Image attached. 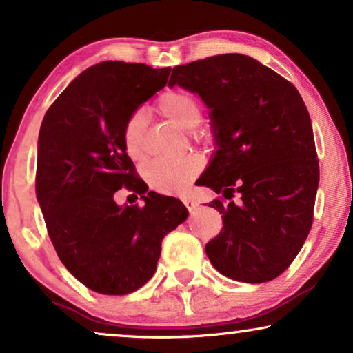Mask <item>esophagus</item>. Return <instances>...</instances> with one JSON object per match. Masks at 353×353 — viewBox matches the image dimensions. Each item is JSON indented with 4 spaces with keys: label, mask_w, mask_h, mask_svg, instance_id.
Listing matches in <instances>:
<instances>
[{
    "label": "esophagus",
    "mask_w": 353,
    "mask_h": 353,
    "mask_svg": "<svg viewBox=\"0 0 353 353\" xmlns=\"http://www.w3.org/2000/svg\"><path fill=\"white\" fill-rule=\"evenodd\" d=\"M181 201H183V204L186 205V209L190 210V212H192L197 207V202L192 199V197H190V196H185V197H181Z\"/></svg>",
    "instance_id": "obj_1"
}]
</instances>
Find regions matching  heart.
<instances>
[{"instance_id":"heart-1","label":"heart","mask_w":353,"mask_h":353,"mask_svg":"<svg viewBox=\"0 0 353 353\" xmlns=\"http://www.w3.org/2000/svg\"><path fill=\"white\" fill-rule=\"evenodd\" d=\"M156 109L163 117L178 127L192 130L202 122V105L194 94L185 90H168L159 96ZM146 119L141 112H133L123 125L122 141L132 159H139L144 152ZM204 134V132H199ZM204 161L197 154H190L176 161H152L144 168V176L152 190L163 194H180L199 176Z\"/></svg>"}]
</instances>
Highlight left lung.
<instances>
[{
	"instance_id": "obj_1",
	"label": "left lung",
	"mask_w": 353,
	"mask_h": 353,
	"mask_svg": "<svg viewBox=\"0 0 353 353\" xmlns=\"http://www.w3.org/2000/svg\"><path fill=\"white\" fill-rule=\"evenodd\" d=\"M201 96L216 151L199 185L231 199L210 202L223 228L205 244L212 265L234 281L279 276L305 243L320 181L308 110L291 81L244 54L173 67L168 86Z\"/></svg>"
}]
</instances>
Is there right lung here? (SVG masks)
<instances>
[{
    "label": "right lung",
    "instance_id": "obj_1",
    "mask_svg": "<svg viewBox=\"0 0 353 353\" xmlns=\"http://www.w3.org/2000/svg\"><path fill=\"white\" fill-rule=\"evenodd\" d=\"M170 67L99 62L77 77L45 114L35 191L64 267L91 291L125 296L156 272L162 239L188 219L180 199L148 191L123 148L127 119L167 85ZM125 185L143 208L117 206Z\"/></svg>",
    "mask_w": 353,
    "mask_h": 353
}]
</instances>
